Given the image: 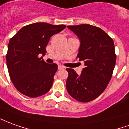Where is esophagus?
Returning a JSON list of instances; mask_svg holds the SVG:
<instances>
[{"instance_id": "esophagus-1", "label": "esophagus", "mask_w": 129, "mask_h": 129, "mask_svg": "<svg viewBox=\"0 0 129 129\" xmlns=\"http://www.w3.org/2000/svg\"><path fill=\"white\" fill-rule=\"evenodd\" d=\"M64 66H61V65H59L58 66V68L59 69V70H61V69H63L64 68Z\"/></svg>"}]
</instances>
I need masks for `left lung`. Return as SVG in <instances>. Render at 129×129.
<instances>
[{"instance_id":"obj_1","label":"left lung","mask_w":129,"mask_h":129,"mask_svg":"<svg viewBox=\"0 0 129 129\" xmlns=\"http://www.w3.org/2000/svg\"><path fill=\"white\" fill-rule=\"evenodd\" d=\"M67 28L79 38L77 58L84 61V68L80 75L66 68V89L75 100L89 102L103 92L111 79L116 63L114 42L102 29L89 24Z\"/></svg>"}]
</instances>
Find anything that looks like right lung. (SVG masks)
I'll return each instance as SVG.
<instances>
[{
	"mask_svg": "<svg viewBox=\"0 0 129 129\" xmlns=\"http://www.w3.org/2000/svg\"><path fill=\"white\" fill-rule=\"evenodd\" d=\"M65 28V25L34 23L21 28L10 40L6 55L8 73L22 94L35 98L51 89L58 66L48 64L39 56L45 55L50 38Z\"/></svg>",
	"mask_w": 129,
	"mask_h": 129,
	"instance_id": "add662e5",
	"label": "right lung"
}]
</instances>
